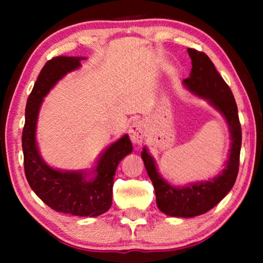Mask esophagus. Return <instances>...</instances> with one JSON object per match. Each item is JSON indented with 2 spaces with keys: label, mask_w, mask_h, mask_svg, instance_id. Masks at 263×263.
Masks as SVG:
<instances>
[{
  "label": "esophagus",
  "mask_w": 263,
  "mask_h": 263,
  "mask_svg": "<svg viewBox=\"0 0 263 263\" xmlns=\"http://www.w3.org/2000/svg\"><path fill=\"white\" fill-rule=\"evenodd\" d=\"M128 135H130L133 144L140 145L145 138V128L142 121L133 122L130 126V130H128Z\"/></svg>",
  "instance_id": "esophagus-1"
}]
</instances>
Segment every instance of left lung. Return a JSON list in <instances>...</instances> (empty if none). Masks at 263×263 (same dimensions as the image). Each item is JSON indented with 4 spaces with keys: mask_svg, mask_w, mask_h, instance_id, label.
I'll use <instances>...</instances> for the list:
<instances>
[{
    "mask_svg": "<svg viewBox=\"0 0 263 263\" xmlns=\"http://www.w3.org/2000/svg\"><path fill=\"white\" fill-rule=\"evenodd\" d=\"M193 64L190 77L184 80L185 87L196 95L210 101L224 115L231 133L230 158L220 175L206 182L190 184L183 188L169 185L160 177L154 160L142 149L144 160L151 181L154 185L157 205L160 211L172 217H195L211 210L232 189L239 172L241 148V125L239 122L238 106L228 83L218 73L213 62L205 53L188 48Z\"/></svg>",
    "mask_w": 263,
    "mask_h": 263,
    "instance_id": "8db88e82",
    "label": "left lung"
}]
</instances>
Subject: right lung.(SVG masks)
<instances>
[{
	"label": "right lung",
	"mask_w": 263,
	"mask_h": 263,
	"mask_svg": "<svg viewBox=\"0 0 263 263\" xmlns=\"http://www.w3.org/2000/svg\"><path fill=\"white\" fill-rule=\"evenodd\" d=\"M80 57H55L48 60L35 81L25 106V124L22 133L26 180L35 195L53 210L80 217H96L108 211L112 201L114 176L121 160L131 153L132 144L124 136L102 154L94 179L86 180L82 173L54 171L39 157L34 132L38 111L50 89L66 73L80 66Z\"/></svg>",
	"instance_id": "add662e5"
}]
</instances>
